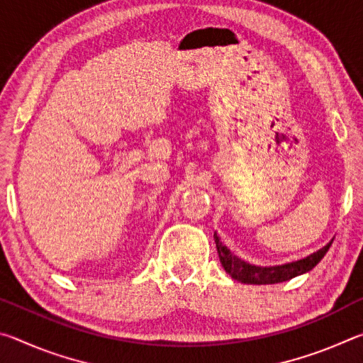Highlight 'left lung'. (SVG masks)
Returning <instances> with one entry per match:
<instances>
[{
	"instance_id": "1",
	"label": "left lung",
	"mask_w": 363,
	"mask_h": 363,
	"mask_svg": "<svg viewBox=\"0 0 363 363\" xmlns=\"http://www.w3.org/2000/svg\"><path fill=\"white\" fill-rule=\"evenodd\" d=\"M214 242H216L218 255L220 264L227 274L230 275L233 280L242 281V284H250V285H272V284H280V281L291 280L293 277H298L301 274L309 272V270L314 269L318 262L322 261V257L327 255L330 250L331 240L327 247L318 250L317 253L304 257V259L284 264V266H275V267H256L250 266L245 261H240L237 256H232L223 243L219 242V237L214 233Z\"/></svg>"
}]
</instances>
